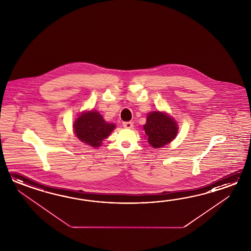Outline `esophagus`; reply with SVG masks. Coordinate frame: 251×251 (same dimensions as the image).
I'll return each instance as SVG.
<instances>
[{"label": "esophagus", "mask_w": 251, "mask_h": 251, "mask_svg": "<svg viewBox=\"0 0 251 251\" xmlns=\"http://www.w3.org/2000/svg\"><path fill=\"white\" fill-rule=\"evenodd\" d=\"M123 126L125 128H133V123L132 122H124Z\"/></svg>", "instance_id": "1"}]
</instances>
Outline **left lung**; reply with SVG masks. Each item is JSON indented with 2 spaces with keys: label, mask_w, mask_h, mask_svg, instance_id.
I'll return each mask as SVG.
<instances>
[{
  "label": "left lung",
  "mask_w": 251,
  "mask_h": 251,
  "mask_svg": "<svg viewBox=\"0 0 251 251\" xmlns=\"http://www.w3.org/2000/svg\"><path fill=\"white\" fill-rule=\"evenodd\" d=\"M149 144L153 148H160L171 143L177 133L176 124L164 113H151L144 126Z\"/></svg>",
  "instance_id": "left-lung-1"
}]
</instances>
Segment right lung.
Instances as JSON below:
<instances>
[{
	"label": "right lung",
	"instance_id": "right-lung-1",
	"mask_svg": "<svg viewBox=\"0 0 251 251\" xmlns=\"http://www.w3.org/2000/svg\"><path fill=\"white\" fill-rule=\"evenodd\" d=\"M74 127L77 137L81 142L92 147H98L112 132L116 126L107 123L100 113L90 111L80 115L75 121Z\"/></svg>",
	"mask_w": 251,
	"mask_h": 251
}]
</instances>
